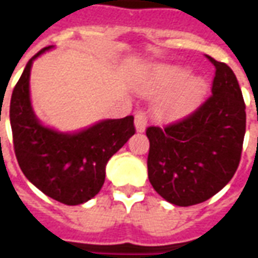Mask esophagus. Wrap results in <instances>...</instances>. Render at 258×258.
<instances>
[{"instance_id": "esophagus-1", "label": "esophagus", "mask_w": 258, "mask_h": 258, "mask_svg": "<svg viewBox=\"0 0 258 258\" xmlns=\"http://www.w3.org/2000/svg\"><path fill=\"white\" fill-rule=\"evenodd\" d=\"M148 125V117L145 110H138L135 113V128L138 133H144Z\"/></svg>"}]
</instances>
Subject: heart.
<instances>
[{"instance_id":"obj_1","label":"heart","mask_w":258,"mask_h":258,"mask_svg":"<svg viewBox=\"0 0 258 258\" xmlns=\"http://www.w3.org/2000/svg\"><path fill=\"white\" fill-rule=\"evenodd\" d=\"M188 77H189V72L182 68H162L159 70L160 85L166 94L177 90L179 85L183 84L188 79ZM203 91H205L203 80L196 79V77L189 79L185 85H182L178 94L166 105L164 112L170 116H181L184 113L189 112L195 106V103L200 99Z\"/></svg>"}]
</instances>
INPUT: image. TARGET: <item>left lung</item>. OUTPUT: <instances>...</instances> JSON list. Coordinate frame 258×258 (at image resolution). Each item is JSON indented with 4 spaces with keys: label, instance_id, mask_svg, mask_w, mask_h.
<instances>
[{
    "label": "left lung",
    "instance_id": "left-lung-1",
    "mask_svg": "<svg viewBox=\"0 0 258 258\" xmlns=\"http://www.w3.org/2000/svg\"><path fill=\"white\" fill-rule=\"evenodd\" d=\"M216 68L211 95L195 112L166 127H148V177L153 189L175 206L206 202L231 181L240 162L246 112L232 69Z\"/></svg>",
    "mask_w": 258,
    "mask_h": 258
}]
</instances>
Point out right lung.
Here are the masks:
<instances>
[{"instance_id": "right-lung-1", "label": "right lung", "mask_w": 258, "mask_h": 258, "mask_svg": "<svg viewBox=\"0 0 258 258\" xmlns=\"http://www.w3.org/2000/svg\"><path fill=\"white\" fill-rule=\"evenodd\" d=\"M49 48L27 62L12 92L15 155L26 178L42 194L63 205H81L101 190L106 163L135 134L134 116L102 120L74 134L44 127L31 107L29 81L33 60Z\"/></svg>"}]
</instances>
